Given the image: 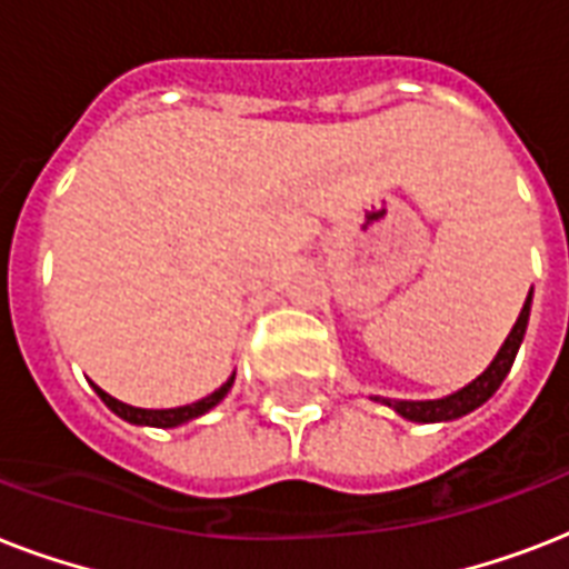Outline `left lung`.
<instances>
[{"label": "left lung", "instance_id": "left-lung-1", "mask_svg": "<svg viewBox=\"0 0 569 569\" xmlns=\"http://www.w3.org/2000/svg\"><path fill=\"white\" fill-rule=\"evenodd\" d=\"M529 312H531V292L526 298L520 310V319L511 328L508 339L499 348V355L493 357V363L487 366L485 372L478 375L472 383H467L458 392H451L446 398H433V401H389V398H375V401H383L387 407H392L398 416H405L410 422H451V419H460V416L472 413L476 407H481L487 398L493 396L496 389L502 387V380L508 378L513 366V357L520 351V342L526 337V328H529Z\"/></svg>", "mask_w": 569, "mask_h": 569}]
</instances>
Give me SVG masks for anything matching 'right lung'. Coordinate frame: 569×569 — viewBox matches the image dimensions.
I'll use <instances>...</instances> for the list:
<instances>
[{"label": "right lung", "instance_id": "obj_1", "mask_svg": "<svg viewBox=\"0 0 569 569\" xmlns=\"http://www.w3.org/2000/svg\"><path fill=\"white\" fill-rule=\"evenodd\" d=\"M232 380H236V372L227 378V383H221V387L214 389L212 396L200 398V401H194V405H186V407H171V410H144V407H132V405H123V401H118L114 396H109L106 389H100L97 383H91L93 392L106 401V407H109L111 413H118L120 419H127V422L132 425H150V428H177V425L182 422H191V419H197V416L209 413L218 401H221L227 392H230Z\"/></svg>", "mask_w": 569, "mask_h": 569}]
</instances>
